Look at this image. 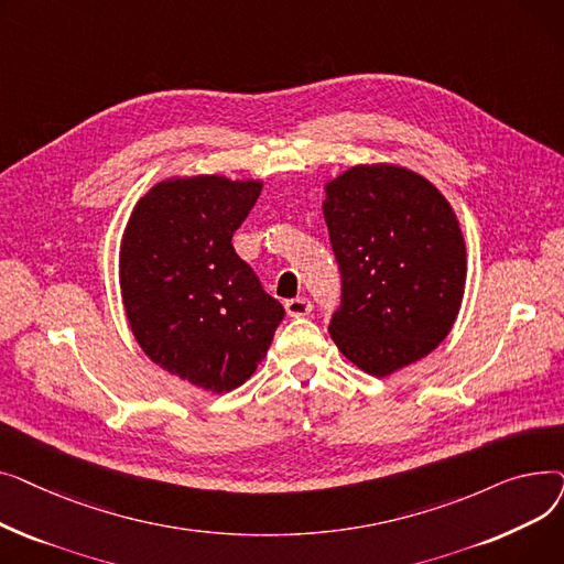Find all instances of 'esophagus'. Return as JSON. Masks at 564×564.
I'll use <instances>...</instances> for the list:
<instances>
[{"label":"esophagus","mask_w":564,"mask_h":564,"mask_svg":"<svg viewBox=\"0 0 564 564\" xmlns=\"http://www.w3.org/2000/svg\"><path fill=\"white\" fill-rule=\"evenodd\" d=\"M285 311L290 317H304L313 311V304L306 297H294V300L285 302Z\"/></svg>","instance_id":"obj_1"}]
</instances>
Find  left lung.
<instances>
[{
	"label": "left lung",
	"instance_id": "left-lung-1",
	"mask_svg": "<svg viewBox=\"0 0 564 564\" xmlns=\"http://www.w3.org/2000/svg\"><path fill=\"white\" fill-rule=\"evenodd\" d=\"M340 270L329 334L375 377L416 364L448 336L462 306L466 249L451 203L393 164L351 166L322 203Z\"/></svg>",
	"mask_w": 564,
	"mask_h": 564
}]
</instances>
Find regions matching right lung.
Listing matches in <instances>:
<instances>
[{
    "instance_id": "obj_1",
    "label": "right lung",
    "mask_w": 564,
    "mask_h": 564,
    "mask_svg": "<svg viewBox=\"0 0 564 564\" xmlns=\"http://www.w3.org/2000/svg\"><path fill=\"white\" fill-rule=\"evenodd\" d=\"M258 181L171 177L134 205L121 242V292L145 357L198 389L228 393L272 345L285 311L235 253Z\"/></svg>"
}]
</instances>
